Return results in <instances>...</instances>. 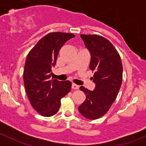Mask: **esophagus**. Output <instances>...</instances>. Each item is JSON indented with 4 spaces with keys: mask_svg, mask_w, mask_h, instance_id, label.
Wrapping results in <instances>:
<instances>
[{
    "mask_svg": "<svg viewBox=\"0 0 146 146\" xmlns=\"http://www.w3.org/2000/svg\"><path fill=\"white\" fill-rule=\"evenodd\" d=\"M71 88H72V89H73V90H78V89H79V85H76V84H75V83H73L72 84Z\"/></svg>",
    "mask_w": 146,
    "mask_h": 146,
    "instance_id": "34e87169",
    "label": "esophagus"
}]
</instances>
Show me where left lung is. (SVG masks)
Listing matches in <instances>:
<instances>
[{
    "label": "left lung",
    "mask_w": 146,
    "mask_h": 146,
    "mask_svg": "<svg viewBox=\"0 0 146 146\" xmlns=\"http://www.w3.org/2000/svg\"><path fill=\"white\" fill-rule=\"evenodd\" d=\"M80 36L91 55L90 69L95 71L92 79L95 88L91 91L80 87L86 99L78 110L85 118L97 119L104 115L115 101L121 85L123 67L119 53L110 41L95 35Z\"/></svg>",
    "instance_id": "obj_1"
}]
</instances>
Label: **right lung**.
I'll return each instance as SVG.
<instances>
[{"instance_id":"obj_1","label":"right lung","mask_w":146,"mask_h":146,"mask_svg":"<svg viewBox=\"0 0 146 146\" xmlns=\"http://www.w3.org/2000/svg\"><path fill=\"white\" fill-rule=\"evenodd\" d=\"M74 36L73 34L64 32L48 34L36 43L26 58L23 72L26 92L33 108L44 117L56 114L61 98L70 91L69 80L59 81L50 78L58 51Z\"/></svg>"}]
</instances>
